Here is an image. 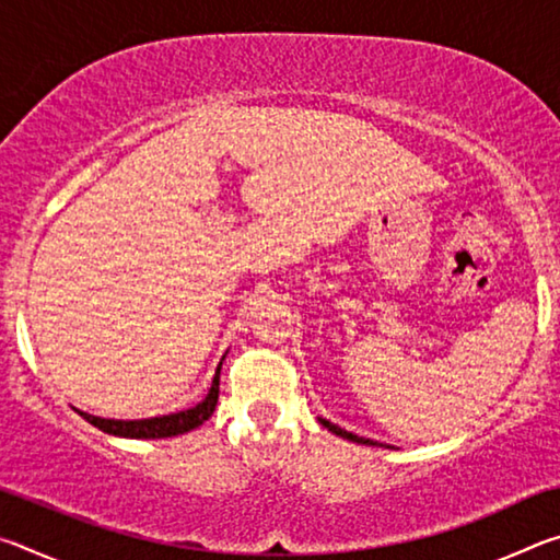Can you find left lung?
I'll return each mask as SVG.
<instances>
[{"label":"left lung","instance_id":"1","mask_svg":"<svg viewBox=\"0 0 560 560\" xmlns=\"http://www.w3.org/2000/svg\"><path fill=\"white\" fill-rule=\"evenodd\" d=\"M318 422L324 424V428H328L330 432L334 434H338V438H343V440H350V442H358V444H377V442H373V440H365V438H358V434H353V432H348V430H340L338 424H334V422H328V420H324V417H318Z\"/></svg>","mask_w":560,"mask_h":560}]
</instances>
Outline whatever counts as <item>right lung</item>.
<instances>
[{
  "label": "right lung",
  "mask_w": 560,
  "mask_h": 560,
  "mask_svg": "<svg viewBox=\"0 0 560 560\" xmlns=\"http://www.w3.org/2000/svg\"><path fill=\"white\" fill-rule=\"evenodd\" d=\"M220 371L222 363L217 365L214 381L210 393L202 402H197L189 410H179L173 415H160V417H148V420H108V417H96L89 412H81L83 420L91 422L93 428H98L108 434H116V438H130V440H163V438H177V434H185L189 430L200 428L205 420H210L217 397H220Z\"/></svg>",
  "instance_id": "right-lung-1"
}]
</instances>
